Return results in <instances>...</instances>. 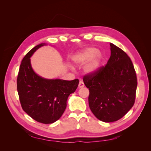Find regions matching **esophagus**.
Here are the masks:
<instances>
[{
	"mask_svg": "<svg viewBox=\"0 0 151 151\" xmlns=\"http://www.w3.org/2000/svg\"><path fill=\"white\" fill-rule=\"evenodd\" d=\"M84 86V84L83 83V81H81L79 82V88H83V87Z\"/></svg>",
	"mask_w": 151,
	"mask_h": 151,
	"instance_id": "obj_1",
	"label": "esophagus"
}]
</instances>
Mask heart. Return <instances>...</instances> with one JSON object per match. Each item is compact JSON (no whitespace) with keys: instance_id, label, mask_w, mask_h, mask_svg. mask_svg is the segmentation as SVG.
Returning a JSON list of instances; mask_svg holds the SVG:
<instances>
[{"instance_id":"heart-1","label":"heart","mask_w":151,"mask_h":151,"mask_svg":"<svg viewBox=\"0 0 151 151\" xmlns=\"http://www.w3.org/2000/svg\"><path fill=\"white\" fill-rule=\"evenodd\" d=\"M98 50L95 48H88L76 55L73 60L77 65H83L91 60L86 66L85 72L89 74H94L99 68L102 61V57L98 54Z\"/></svg>"}]
</instances>
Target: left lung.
Returning a JSON list of instances; mask_svg holds the SVG:
<instances>
[{
	"mask_svg": "<svg viewBox=\"0 0 151 151\" xmlns=\"http://www.w3.org/2000/svg\"><path fill=\"white\" fill-rule=\"evenodd\" d=\"M111 56L104 67L84 76L89 88V106L98 119L104 122L120 120L134 106L137 79L130 57L113 43Z\"/></svg>",
	"mask_w": 151,
	"mask_h": 151,
	"instance_id": "left-lung-1",
	"label": "left lung"
}]
</instances>
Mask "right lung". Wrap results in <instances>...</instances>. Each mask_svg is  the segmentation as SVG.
<instances>
[{
	"mask_svg": "<svg viewBox=\"0 0 151 151\" xmlns=\"http://www.w3.org/2000/svg\"><path fill=\"white\" fill-rule=\"evenodd\" d=\"M41 43L32 48L22 59L17 78V89L23 110L33 119L49 124L58 120L64 112L67 98L74 93L79 79H48L39 76L31 65L30 57Z\"/></svg>",
	"mask_w": 151,
	"mask_h": 151,
	"instance_id": "1",
	"label": "right lung"
}]
</instances>
